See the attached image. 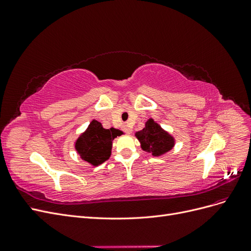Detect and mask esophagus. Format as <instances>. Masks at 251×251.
I'll return each mask as SVG.
<instances>
[{"mask_svg":"<svg viewBox=\"0 0 251 251\" xmlns=\"http://www.w3.org/2000/svg\"><path fill=\"white\" fill-rule=\"evenodd\" d=\"M123 128H124V131H125L126 134H131V133H132V128H131L130 126H128L127 125H124Z\"/></svg>","mask_w":251,"mask_h":251,"instance_id":"1","label":"esophagus"}]
</instances>
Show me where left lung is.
Masks as SVG:
<instances>
[{
    "label": "left lung",
    "mask_w": 251,
    "mask_h": 251,
    "mask_svg": "<svg viewBox=\"0 0 251 251\" xmlns=\"http://www.w3.org/2000/svg\"><path fill=\"white\" fill-rule=\"evenodd\" d=\"M135 136L139 140L141 149L155 157L168 153L175 146V138L153 118H150L146 126L136 132Z\"/></svg>",
    "instance_id": "left-lung-1"
}]
</instances>
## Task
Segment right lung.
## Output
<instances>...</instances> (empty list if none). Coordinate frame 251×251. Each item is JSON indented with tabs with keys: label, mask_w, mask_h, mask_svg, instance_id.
Listing matches in <instances>:
<instances>
[{
	"label": "right lung",
	"mask_w": 251,
	"mask_h": 251,
	"mask_svg": "<svg viewBox=\"0 0 251 251\" xmlns=\"http://www.w3.org/2000/svg\"><path fill=\"white\" fill-rule=\"evenodd\" d=\"M123 134L117 128H104L100 121L93 119L75 141V150L82 160L97 166L110 158L114 138Z\"/></svg>",
	"instance_id": "obj_1"
}]
</instances>
